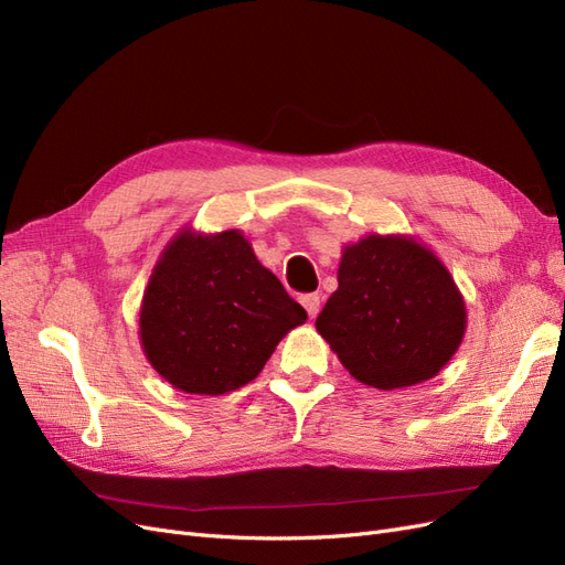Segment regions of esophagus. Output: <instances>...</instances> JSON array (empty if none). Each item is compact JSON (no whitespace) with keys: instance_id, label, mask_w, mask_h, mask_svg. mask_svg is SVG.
Instances as JSON below:
<instances>
[{"instance_id":"obj_1","label":"esophagus","mask_w":565,"mask_h":565,"mask_svg":"<svg viewBox=\"0 0 565 565\" xmlns=\"http://www.w3.org/2000/svg\"><path fill=\"white\" fill-rule=\"evenodd\" d=\"M301 306L306 309V313H309V318L313 320L320 311V297L318 295H303L301 297Z\"/></svg>"}]
</instances>
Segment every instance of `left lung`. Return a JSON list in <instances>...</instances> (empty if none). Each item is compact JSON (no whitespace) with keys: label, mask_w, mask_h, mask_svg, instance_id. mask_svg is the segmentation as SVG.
Listing matches in <instances>:
<instances>
[{"label":"left lung","mask_w":565,"mask_h":565,"mask_svg":"<svg viewBox=\"0 0 565 565\" xmlns=\"http://www.w3.org/2000/svg\"><path fill=\"white\" fill-rule=\"evenodd\" d=\"M339 287L316 330L351 377L374 388L415 386L446 367L467 330V306L438 256L405 235L344 247Z\"/></svg>","instance_id":"left-lung-1"}]
</instances>
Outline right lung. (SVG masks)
Here are the masks:
<instances>
[{
  "label": "right lung",
  "instance_id": "right-lung-1",
  "mask_svg": "<svg viewBox=\"0 0 565 565\" xmlns=\"http://www.w3.org/2000/svg\"><path fill=\"white\" fill-rule=\"evenodd\" d=\"M306 318L241 231L185 228L152 268L139 328L143 353L162 380L218 396L252 382Z\"/></svg>",
  "mask_w": 565,
  "mask_h": 565
}]
</instances>
